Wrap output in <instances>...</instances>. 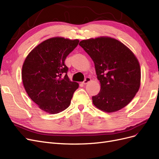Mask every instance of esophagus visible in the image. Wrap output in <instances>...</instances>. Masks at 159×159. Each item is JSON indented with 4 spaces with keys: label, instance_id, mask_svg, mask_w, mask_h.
Listing matches in <instances>:
<instances>
[{
    "label": "esophagus",
    "instance_id": "esophagus-1",
    "mask_svg": "<svg viewBox=\"0 0 159 159\" xmlns=\"http://www.w3.org/2000/svg\"><path fill=\"white\" fill-rule=\"evenodd\" d=\"M91 78H89V77H87V78H86L85 79V80L83 81V84H84V85H85V84H88L89 82H90L91 81Z\"/></svg>",
    "mask_w": 159,
    "mask_h": 159
}]
</instances>
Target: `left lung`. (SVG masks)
<instances>
[{
	"instance_id": "left-lung-1",
	"label": "left lung",
	"mask_w": 159,
	"mask_h": 159,
	"mask_svg": "<svg viewBox=\"0 0 159 159\" xmlns=\"http://www.w3.org/2000/svg\"><path fill=\"white\" fill-rule=\"evenodd\" d=\"M79 45L93 61L101 84L99 93L92 97L93 105L107 113L125 107L141 85V68L136 56L122 42L110 37L84 40Z\"/></svg>"
}]
</instances>
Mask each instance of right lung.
I'll use <instances>...</instances> for the list:
<instances>
[{"instance_id": "obj_1", "label": "right lung", "mask_w": 159, "mask_h": 159, "mask_svg": "<svg viewBox=\"0 0 159 159\" xmlns=\"http://www.w3.org/2000/svg\"><path fill=\"white\" fill-rule=\"evenodd\" d=\"M79 42L62 37L49 38L35 47L24 62V87L30 99L46 113L56 114L68 108L79 87L70 80L64 64Z\"/></svg>"}]
</instances>
